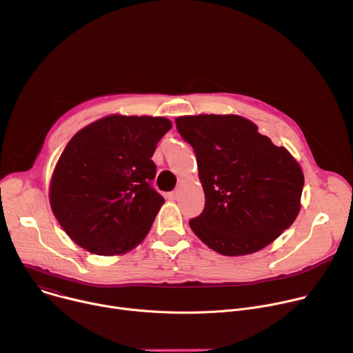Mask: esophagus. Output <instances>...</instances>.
Listing matches in <instances>:
<instances>
[{"label": "esophagus", "instance_id": "esophagus-1", "mask_svg": "<svg viewBox=\"0 0 353 353\" xmlns=\"http://www.w3.org/2000/svg\"><path fill=\"white\" fill-rule=\"evenodd\" d=\"M166 196H168L169 199H172V201H173V199H177L179 194H177V191H172V192H168V194H166Z\"/></svg>", "mask_w": 353, "mask_h": 353}]
</instances>
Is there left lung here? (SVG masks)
I'll list each match as a JSON object with an SVG mask.
<instances>
[{"instance_id": "1", "label": "left lung", "mask_w": 353, "mask_h": 353, "mask_svg": "<svg viewBox=\"0 0 353 353\" xmlns=\"http://www.w3.org/2000/svg\"><path fill=\"white\" fill-rule=\"evenodd\" d=\"M176 128L195 152L205 192V208L190 227L210 250L254 254L294 223L303 173L284 147L237 114L181 116Z\"/></svg>"}]
</instances>
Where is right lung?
I'll return each instance as SVG.
<instances>
[{"label":"right lung","instance_id":"obj_1","mask_svg":"<svg viewBox=\"0 0 353 353\" xmlns=\"http://www.w3.org/2000/svg\"><path fill=\"white\" fill-rule=\"evenodd\" d=\"M170 129L165 117L112 114L68 143L52 174L50 202L77 245L110 256L145 239L165 202L152 187L151 158Z\"/></svg>","mask_w":353,"mask_h":353}]
</instances>
